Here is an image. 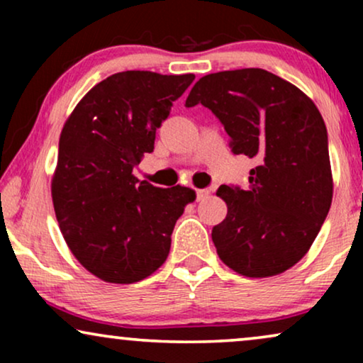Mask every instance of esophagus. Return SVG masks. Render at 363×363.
<instances>
[{
	"label": "esophagus",
	"instance_id": "esophagus-1",
	"mask_svg": "<svg viewBox=\"0 0 363 363\" xmlns=\"http://www.w3.org/2000/svg\"><path fill=\"white\" fill-rule=\"evenodd\" d=\"M210 195V190H196V200H205V198Z\"/></svg>",
	"mask_w": 363,
	"mask_h": 363
}]
</instances>
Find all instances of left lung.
Returning a JSON list of instances; mask_svg holds the SVG:
<instances>
[{
	"label": "left lung",
	"instance_id": "8db88e82",
	"mask_svg": "<svg viewBox=\"0 0 363 363\" xmlns=\"http://www.w3.org/2000/svg\"><path fill=\"white\" fill-rule=\"evenodd\" d=\"M210 108L236 155L256 158L250 188L221 185L228 215L211 231L220 259L238 274L269 277L299 262L330 210L327 128L301 89L264 69L201 77L186 107Z\"/></svg>",
	"mask_w": 363,
	"mask_h": 363
}]
</instances>
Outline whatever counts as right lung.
<instances>
[{"label":"right lung","mask_w":363,"mask_h":363,"mask_svg":"<svg viewBox=\"0 0 363 363\" xmlns=\"http://www.w3.org/2000/svg\"><path fill=\"white\" fill-rule=\"evenodd\" d=\"M193 74H112L81 99L64 123L51 193L69 250L89 272L132 284L165 262L172 233L195 191L133 177L153 152L157 128Z\"/></svg>","instance_id":"obj_1"}]
</instances>
